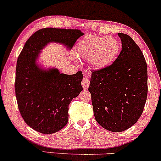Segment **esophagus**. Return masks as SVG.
Listing matches in <instances>:
<instances>
[{
    "label": "esophagus",
    "mask_w": 161,
    "mask_h": 161,
    "mask_svg": "<svg viewBox=\"0 0 161 161\" xmlns=\"http://www.w3.org/2000/svg\"><path fill=\"white\" fill-rule=\"evenodd\" d=\"M89 84H90L89 79H88V77H87V76H86V75H85L84 78H83L82 81V88H84V89H87V88H88V86H89Z\"/></svg>",
    "instance_id": "34e87169"
}]
</instances>
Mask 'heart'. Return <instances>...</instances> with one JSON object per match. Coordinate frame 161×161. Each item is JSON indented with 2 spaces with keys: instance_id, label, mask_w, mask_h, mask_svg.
<instances>
[{
  "instance_id": "heart-1",
  "label": "heart",
  "mask_w": 161,
  "mask_h": 161,
  "mask_svg": "<svg viewBox=\"0 0 161 161\" xmlns=\"http://www.w3.org/2000/svg\"><path fill=\"white\" fill-rule=\"evenodd\" d=\"M79 54L96 69H102L111 64L119 51L118 41L111 36H86L79 42Z\"/></svg>"
}]
</instances>
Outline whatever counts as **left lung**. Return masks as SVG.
Segmentation results:
<instances>
[{
	"label": "left lung",
	"instance_id": "left-lung-1",
	"mask_svg": "<svg viewBox=\"0 0 161 161\" xmlns=\"http://www.w3.org/2000/svg\"><path fill=\"white\" fill-rule=\"evenodd\" d=\"M120 53L112 64L92 70L88 91L95 119L119 132L132 126L143 112L147 95V68L143 53L128 35L118 33Z\"/></svg>",
	"mask_w": 161,
	"mask_h": 161
}]
</instances>
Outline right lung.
I'll list each match as a JSON object with an SVG mask.
<instances>
[{
	"label": "right lung",
	"mask_w": 161,
	"mask_h": 161,
	"mask_svg": "<svg viewBox=\"0 0 161 161\" xmlns=\"http://www.w3.org/2000/svg\"><path fill=\"white\" fill-rule=\"evenodd\" d=\"M83 35L79 29H39L26 41L18 57L15 79L18 108L25 123L37 132L52 134L65 126L70 102L82 91L83 78L81 71L66 75L57 69H40L36 64L38 53L51 42L71 49Z\"/></svg>",
	"instance_id": "right-lung-1"
}]
</instances>
